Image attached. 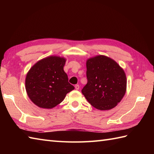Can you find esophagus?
I'll use <instances>...</instances> for the list:
<instances>
[{
	"instance_id": "34e87169",
	"label": "esophagus",
	"mask_w": 154,
	"mask_h": 154,
	"mask_svg": "<svg viewBox=\"0 0 154 154\" xmlns=\"http://www.w3.org/2000/svg\"><path fill=\"white\" fill-rule=\"evenodd\" d=\"M75 89H76V90H79V85H75Z\"/></svg>"
}]
</instances>
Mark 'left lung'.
Wrapping results in <instances>:
<instances>
[{"mask_svg": "<svg viewBox=\"0 0 154 154\" xmlns=\"http://www.w3.org/2000/svg\"><path fill=\"white\" fill-rule=\"evenodd\" d=\"M87 83L81 92L91 105L104 110L120 102L126 89L124 70L116 61L104 55L87 61Z\"/></svg>", "mask_w": 154, "mask_h": 154, "instance_id": "1", "label": "left lung"}]
</instances>
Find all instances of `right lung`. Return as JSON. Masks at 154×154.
<instances>
[{"instance_id": "right-lung-1", "label": "right lung", "mask_w": 154, "mask_h": 154, "mask_svg": "<svg viewBox=\"0 0 154 154\" xmlns=\"http://www.w3.org/2000/svg\"><path fill=\"white\" fill-rule=\"evenodd\" d=\"M65 60L50 56L38 61L26 78V90L30 100L43 109H52L61 103L67 93L75 89L63 71Z\"/></svg>"}]
</instances>
